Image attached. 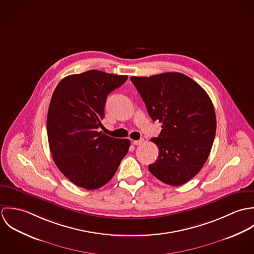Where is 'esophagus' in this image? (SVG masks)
I'll return each instance as SVG.
<instances>
[{
  "mask_svg": "<svg viewBox=\"0 0 254 254\" xmlns=\"http://www.w3.org/2000/svg\"><path fill=\"white\" fill-rule=\"evenodd\" d=\"M144 143V140L141 139V140H138V141H133V144L135 145H141Z\"/></svg>",
  "mask_w": 254,
  "mask_h": 254,
  "instance_id": "obj_1",
  "label": "esophagus"
}]
</instances>
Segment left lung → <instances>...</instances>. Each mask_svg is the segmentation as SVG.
Wrapping results in <instances>:
<instances>
[{
    "label": "left lung",
    "instance_id": "1",
    "mask_svg": "<svg viewBox=\"0 0 254 254\" xmlns=\"http://www.w3.org/2000/svg\"><path fill=\"white\" fill-rule=\"evenodd\" d=\"M153 121L162 123L156 144L159 154L150 173L167 185L180 186L204 165L216 133V115L207 93L179 72L132 76Z\"/></svg>",
    "mask_w": 254,
    "mask_h": 254
}]
</instances>
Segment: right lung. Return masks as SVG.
<instances>
[{
    "instance_id": "1",
    "label": "right lung",
    "mask_w": 254,
    "mask_h": 254,
    "mask_svg": "<svg viewBox=\"0 0 254 254\" xmlns=\"http://www.w3.org/2000/svg\"><path fill=\"white\" fill-rule=\"evenodd\" d=\"M127 78L93 69L66 76L53 94L47 117L50 150L60 171L78 187L106 185L128 152L129 140L98 131L108 95Z\"/></svg>"
}]
</instances>
